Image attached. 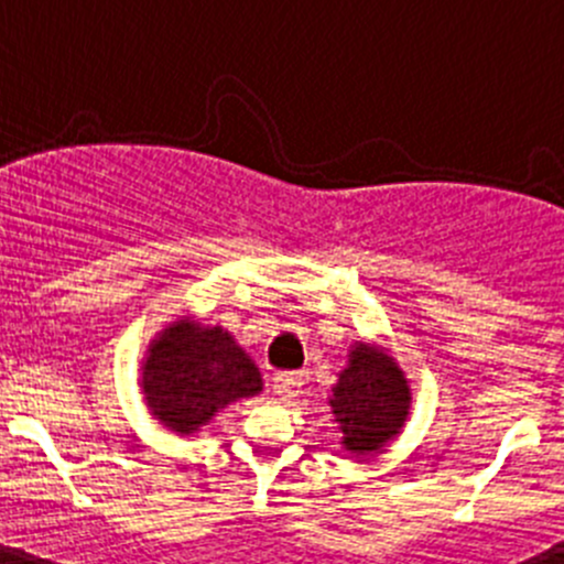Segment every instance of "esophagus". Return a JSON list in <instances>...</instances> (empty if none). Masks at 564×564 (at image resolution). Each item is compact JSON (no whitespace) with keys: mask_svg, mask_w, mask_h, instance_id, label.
I'll return each instance as SVG.
<instances>
[{"mask_svg":"<svg viewBox=\"0 0 564 564\" xmlns=\"http://www.w3.org/2000/svg\"><path fill=\"white\" fill-rule=\"evenodd\" d=\"M300 388H303V377L294 375V371H283V375H275V380H272V391H275V397L283 399V402L297 397Z\"/></svg>","mask_w":564,"mask_h":564,"instance_id":"1","label":"esophagus"}]
</instances>
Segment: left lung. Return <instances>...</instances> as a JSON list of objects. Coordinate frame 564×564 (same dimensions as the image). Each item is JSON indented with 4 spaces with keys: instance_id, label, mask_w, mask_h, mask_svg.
I'll return each mask as SVG.
<instances>
[{
    "instance_id": "obj_1",
    "label": "left lung",
    "mask_w": 564,
    "mask_h": 564,
    "mask_svg": "<svg viewBox=\"0 0 564 564\" xmlns=\"http://www.w3.org/2000/svg\"><path fill=\"white\" fill-rule=\"evenodd\" d=\"M341 446L352 455L380 452L410 413V386L397 360L380 347L355 341L330 397Z\"/></svg>"
}]
</instances>
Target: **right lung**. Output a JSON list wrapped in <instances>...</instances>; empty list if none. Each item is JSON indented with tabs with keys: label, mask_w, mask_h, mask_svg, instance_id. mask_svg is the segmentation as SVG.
Wrapping results in <instances>:
<instances>
[{
	"label": "right lung",
	"mask_w": 564,
	"mask_h": 564,
	"mask_svg": "<svg viewBox=\"0 0 564 564\" xmlns=\"http://www.w3.org/2000/svg\"><path fill=\"white\" fill-rule=\"evenodd\" d=\"M140 386L160 424L193 435L231 402L261 393L264 382L231 333L184 316L149 344Z\"/></svg>",
	"instance_id": "add662e5"
}]
</instances>
